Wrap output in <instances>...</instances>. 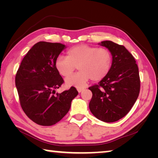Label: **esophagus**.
<instances>
[{
	"mask_svg": "<svg viewBox=\"0 0 158 158\" xmlns=\"http://www.w3.org/2000/svg\"><path fill=\"white\" fill-rule=\"evenodd\" d=\"M84 89H77V90H78L79 93H81L82 90H84Z\"/></svg>",
	"mask_w": 158,
	"mask_h": 158,
	"instance_id": "34e87169",
	"label": "esophagus"
}]
</instances>
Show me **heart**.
<instances>
[{"instance_id": "heart-1", "label": "heart", "mask_w": 158, "mask_h": 158, "mask_svg": "<svg viewBox=\"0 0 158 158\" xmlns=\"http://www.w3.org/2000/svg\"><path fill=\"white\" fill-rule=\"evenodd\" d=\"M67 56H59L55 60V68L61 76L67 77L73 73L77 66L79 72L65 79L68 86L84 88L90 79L100 81L111 69L112 56L105 48L89 44H79L67 51Z\"/></svg>"}]
</instances>
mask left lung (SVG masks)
<instances>
[{
    "label": "left lung",
    "mask_w": 158,
    "mask_h": 158,
    "mask_svg": "<svg viewBox=\"0 0 158 158\" xmlns=\"http://www.w3.org/2000/svg\"><path fill=\"white\" fill-rule=\"evenodd\" d=\"M100 45L111 52L112 64L107 75L89 88L93 93L89 108L99 120L112 123L126 116L135 105L140 91L139 74L135 58L124 46L108 40Z\"/></svg>",
    "instance_id": "obj_1"
}]
</instances>
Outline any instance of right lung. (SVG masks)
Here are the masks:
<instances>
[{
	"label": "right lung",
	"mask_w": 158,
	"mask_h": 158,
	"mask_svg": "<svg viewBox=\"0 0 158 158\" xmlns=\"http://www.w3.org/2000/svg\"><path fill=\"white\" fill-rule=\"evenodd\" d=\"M65 46L39 42L23 57L15 77L20 105L34 123L51 126L69 111L71 102L78 95L75 88L56 94L63 79L55 68V60Z\"/></svg>",
	"instance_id": "add662e5"
}]
</instances>
